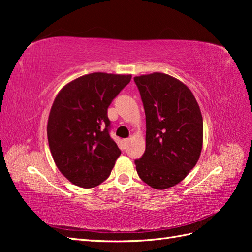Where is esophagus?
I'll use <instances>...</instances> for the list:
<instances>
[{
  "instance_id": "34e87169",
  "label": "esophagus",
  "mask_w": 252,
  "mask_h": 252,
  "mask_svg": "<svg viewBox=\"0 0 252 252\" xmlns=\"http://www.w3.org/2000/svg\"><path fill=\"white\" fill-rule=\"evenodd\" d=\"M129 141H130V139H129V138H127V139H124V140H123V143H124L125 146H127L128 143H129Z\"/></svg>"
}]
</instances>
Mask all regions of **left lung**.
<instances>
[{
	"label": "left lung",
	"mask_w": 252,
	"mask_h": 252,
	"mask_svg": "<svg viewBox=\"0 0 252 252\" xmlns=\"http://www.w3.org/2000/svg\"><path fill=\"white\" fill-rule=\"evenodd\" d=\"M146 116V149L135 159L139 177L155 189L184 180L203 145V118L194 95L179 80L155 72L135 77Z\"/></svg>",
	"instance_id": "1"
}]
</instances>
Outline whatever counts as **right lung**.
<instances>
[{"label":"right lung","mask_w":252,"mask_h":252,"mask_svg":"<svg viewBox=\"0 0 252 252\" xmlns=\"http://www.w3.org/2000/svg\"><path fill=\"white\" fill-rule=\"evenodd\" d=\"M131 75L94 72L70 82L60 91L49 113L47 136L59 170L72 184L100 185L121 155L110 136L107 110Z\"/></svg>","instance_id":"obj_1"}]
</instances>
